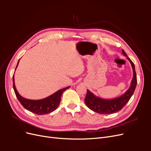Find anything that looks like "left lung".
<instances>
[{"instance_id": "obj_1", "label": "left lung", "mask_w": 151, "mask_h": 151, "mask_svg": "<svg viewBox=\"0 0 151 151\" xmlns=\"http://www.w3.org/2000/svg\"><path fill=\"white\" fill-rule=\"evenodd\" d=\"M122 53L123 55L126 56L127 58L129 60L131 63L132 69H133L134 76L133 79L131 81L130 88L120 96L110 99H105L98 97L93 93L90 92L88 89H87L86 96L84 99L85 103L87 106L94 112L103 114V115H108V114H112L119 111L125 106L134 93L137 83L135 70V65L130 58L127 57L126 53L123 50H122Z\"/></svg>"}]
</instances>
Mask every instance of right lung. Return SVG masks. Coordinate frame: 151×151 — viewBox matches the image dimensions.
I'll return each instance as SVG.
<instances>
[{
  "instance_id": "1",
  "label": "right lung",
  "mask_w": 151,
  "mask_h": 151,
  "mask_svg": "<svg viewBox=\"0 0 151 151\" xmlns=\"http://www.w3.org/2000/svg\"><path fill=\"white\" fill-rule=\"evenodd\" d=\"M19 60L17 62L16 68L19 63ZM13 80V88L14 90L16 97L17 98L19 101L27 110L32 113H34L37 115H45L51 113L55 110L60 103V99L62 93L64 91L70 88V86H68L67 88L58 90L56 93L49 96L47 98H45L42 99H29L24 98L19 94L16 89L14 83V77H12Z\"/></svg>"
}]
</instances>
